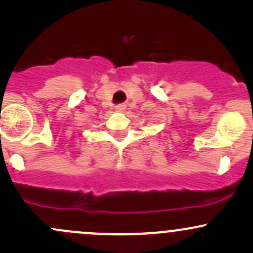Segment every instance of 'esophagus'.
<instances>
[{
	"instance_id": "esophagus-1",
	"label": "esophagus",
	"mask_w": 253,
	"mask_h": 253,
	"mask_svg": "<svg viewBox=\"0 0 253 253\" xmlns=\"http://www.w3.org/2000/svg\"><path fill=\"white\" fill-rule=\"evenodd\" d=\"M115 109H117L118 112H124V110L126 109V106H125L124 103H120V104H118L117 107H115Z\"/></svg>"
}]
</instances>
